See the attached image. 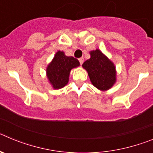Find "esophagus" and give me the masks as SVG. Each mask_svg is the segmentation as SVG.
Masks as SVG:
<instances>
[{"label": "esophagus", "mask_w": 153, "mask_h": 153, "mask_svg": "<svg viewBox=\"0 0 153 153\" xmlns=\"http://www.w3.org/2000/svg\"><path fill=\"white\" fill-rule=\"evenodd\" d=\"M79 63H80V64L82 65V64H83V61H84V60H83V57H81V58H79Z\"/></svg>", "instance_id": "1"}]
</instances>
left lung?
Here are the masks:
<instances>
[{"label":"left lung","instance_id":"left-lung-1","mask_svg":"<svg viewBox=\"0 0 153 153\" xmlns=\"http://www.w3.org/2000/svg\"><path fill=\"white\" fill-rule=\"evenodd\" d=\"M90 58L82 67L88 73L92 84L101 91H106L117 82V70L113 61L99 49L90 51Z\"/></svg>","mask_w":153,"mask_h":153}]
</instances>
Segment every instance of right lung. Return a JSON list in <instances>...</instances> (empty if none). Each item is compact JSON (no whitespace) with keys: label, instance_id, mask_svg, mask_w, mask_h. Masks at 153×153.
<instances>
[{"label":"right lung","instance_id":"obj_1","mask_svg":"<svg viewBox=\"0 0 153 153\" xmlns=\"http://www.w3.org/2000/svg\"><path fill=\"white\" fill-rule=\"evenodd\" d=\"M79 66L77 59L66 56L63 51H58L46 69L48 82L54 90L63 88L68 83L71 70Z\"/></svg>","mask_w":153,"mask_h":153}]
</instances>
